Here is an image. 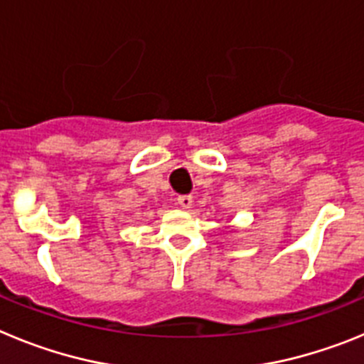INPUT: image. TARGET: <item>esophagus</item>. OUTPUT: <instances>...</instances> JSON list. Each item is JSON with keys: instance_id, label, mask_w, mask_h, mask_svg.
<instances>
[{"instance_id": "1", "label": "esophagus", "mask_w": 364, "mask_h": 364, "mask_svg": "<svg viewBox=\"0 0 364 364\" xmlns=\"http://www.w3.org/2000/svg\"><path fill=\"white\" fill-rule=\"evenodd\" d=\"M176 200H178L180 208H184V210H189V208H191V205H193V197H191V195H180V197L176 198Z\"/></svg>"}]
</instances>
